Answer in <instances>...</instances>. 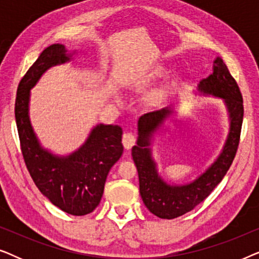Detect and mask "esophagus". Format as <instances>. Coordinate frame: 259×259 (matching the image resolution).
<instances>
[{"label":"esophagus","mask_w":259,"mask_h":259,"mask_svg":"<svg viewBox=\"0 0 259 259\" xmlns=\"http://www.w3.org/2000/svg\"><path fill=\"white\" fill-rule=\"evenodd\" d=\"M136 144V137L132 133H125L122 136V145L126 150H131L133 145Z\"/></svg>","instance_id":"esophagus-1"}]
</instances>
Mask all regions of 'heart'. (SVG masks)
Wrapping results in <instances>:
<instances>
[{
    "label": "heart",
    "instance_id": "heart-1",
    "mask_svg": "<svg viewBox=\"0 0 259 259\" xmlns=\"http://www.w3.org/2000/svg\"><path fill=\"white\" fill-rule=\"evenodd\" d=\"M161 73L162 72H158L155 76H159ZM175 86H176L175 82L169 81V82H166L165 84H162V86L159 87L158 90H155L150 97L151 105L152 106H161L169 98V95L172 94L173 90H175Z\"/></svg>",
    "mask_w": 259,
    "mask_h": 259
}]
</instances>
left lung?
Segmentation results:
<instances>
[{
    "label": "left lung",
    "mask_w": 259,
    "mask_h": 259,
    "mask_svg": "<svg viewBox=\"0 0 259 259\" xmlns=\"http://www.w3.org/2000/svg\"><path fill=\"white\" fill-rule=\"evenodd\" d=\"M197 90L200 94L224 101L230 128L221 154L193 182L183 185L168 184L159 175L157 162L152 157L150 146L154 133L175 113L173 107L147 113L138 120V140L132 148V157L139 176L140 196L148 210L162 219L180 217L210 196L224 178L238 148L244 114L243 98L236 80L219 56L213 61V73L201 80Z\"/></svg>",
    "instance_id": "obj_1"
}]
</instances>
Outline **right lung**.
I'll list each match as a JSON object with an SVG mask.
<instances>
[{
  "label": "right lung",
  "instance_id": "obj_1",
  "mask_svg": "<svg viewBox=\"0 0 259 259\" xmlns=\"http://www.w3.org/2000/svg\"><path fill=\"white\" fill-rule=\"evenodd\" d=\"M73 55L60 44L41 53L17 87L15 120L24 162L40 192L67 213L84 215L100 203L109 169L121 157V127L99 123L76 151L58 155L41 146L29 118L31 88L46 70L69 62Z\"/></svg>",
  "mask_w": 259,
  "mask_h": 259
}]
</instances>
